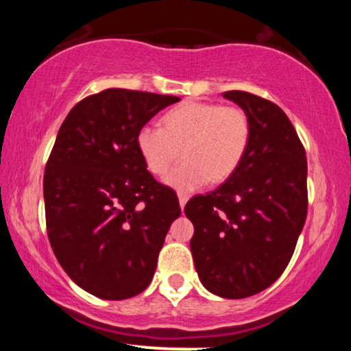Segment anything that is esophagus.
<instances>
[{
	"label": "esophagus",
	"mask_w": 351,
	"mask_h": 351,
	"mask_svg": "<svg viewBox=\"0 0 351 351\" xmlns=\"http://www.w3.org/2000/svg\"><path fill=\"white\" fill-rule=\"evenodd\" d=\"M178 201H180V208L184 209V206H186L188 196L186 195H178Z\"/></svg>",
	"instance_id": "34e87169"
}]
</instances>
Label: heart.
Returning a JSON list of instances; mask_svg holds the SVG:
<instances>
[{
  "label": "heart",
  "instance_id": "obj_1",
  "mask_svg": "<svg viewBox=\"0 0 351 351\" xmlns=\"http://www.w3.org/2000/svg\"><path fill=\"white\" fill-rule=\"evenodd\" d=\"M249 142L251 122L243 110L204 102L183 104L163 117V128L145 125L136 134V148L153 175H165L183 148L186 160L165 176V183L178 191L231 178Z\"/></svg>",
  "mask_w": 351,
  "mask_h": 351
}]
</instances>
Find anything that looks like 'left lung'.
<instances>
[{"label":"left lung","mask_w":351,"mask_h":351,"mask_svg":"<svg viewBox=\"0 0 351 351\" xmlns=\"http://www.w3.org/2000/svg\"><path fill=\"white\" fill-rule=\"evenodd\" d=\"M251 122V142L234 175L191 198L184 215L195 226L193 261L201 284L224 299L263 292L291 261L307 217V158L280 107L229 90Z\"/></svg>","instance_id":"obj_1"}]
</instances>
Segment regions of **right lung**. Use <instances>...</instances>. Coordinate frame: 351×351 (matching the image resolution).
I'll return each mask as SVG.
<instances>
[{"mask_svg":"<svg viewBox=\"0 0 351 351\" xmlns=\"http://www.w3.org/2000/svg\"><path fill=\"white\" fill-rule=\"evenodd\" d=\"M180 97L106 88L75 106L59 128L44 171L49 243L80 289L130 299L153 279L181 209L176 193L145 167L136 134Z\"/></svg>","mask_w":351,"mask_h":351,"instance_id":"obj_1","label":"right lung"}]
</instances>
